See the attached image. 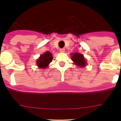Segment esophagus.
Returning a JSON list of instances; mask_svg holds the SVG:
<instances>
[{
    "label": "esophagus",
    "instance_id": "1",
    "mask_svg": "<svg viewBox=\"0 0 121 121\" xmlns=\"http://www.w3.org/2000/svg\"><path fill=\"white\" fill-rule=\"evenodd\" d=\"M65 51V48H60V52H61V53H64Z\"/></svg>",
    "mask_w": 121,
    "mask_h": 121
}]
</instances>
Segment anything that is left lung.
<instances>
[{
	"mask_svg": "<svg viewBox=\"0 0 121 121\" xmlns=\"http://www.w3.org/2000/svg\"><path fill=\"white\" fill-rule=\"evenodd\" d=\"M71 59L74 64L79 67H84L86 64V61H85L84 56L79 53H76L73 54Z\"/></svg>",
	"mask_w": 121,
	"mask_h": 121,
	"instance_id": "1",
	"label": "left lung"
}]
</instances>
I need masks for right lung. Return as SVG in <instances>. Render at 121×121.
<instances>
[{
	"label": "right lung",
	"instance_id": "obj_1",
	"mask_svg": "<svg viewBox=\"0 0 121 121\" xmlns=\"http://www.w3.org/2000/svg\"><path fill=\"white\" fill-rule=\"evenodd\" d=\"M53 57L51 53L47 51L43 54H42L39 59L37 60V66L40 68H44L47 67L48 64L52 61Z\"/></svg>",
	"mask_w": 121,
	"mask_h": 121
}]
</instances>
